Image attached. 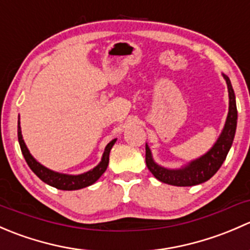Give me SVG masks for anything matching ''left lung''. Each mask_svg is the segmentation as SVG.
I'll return each instance as SVG.
<instances>
[{
	"mask_svg": "<svg viewBox=\"0 0 250 250\" xmlns=\"http://www.w3.org/2000/svg\"><path fill=\"white\" fill-rule=\"evenodd\" d=\"M223 77L228 84L229 112L219 138L204 155L175 169L166 168L156 163L152 157V152L146 144V166L156 179L173 186H193L209 180L221 167L232 146L237 128V106L233 88L230 78L224 74Z\"/></svg>",
	"mask_w": 250,
	"mask_h": 250,
	"instance_id": "obj_1",
	"label": "left lung"
}]
</instances>
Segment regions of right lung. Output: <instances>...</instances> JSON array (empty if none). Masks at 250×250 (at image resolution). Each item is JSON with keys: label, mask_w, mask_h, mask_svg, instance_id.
<instances>
[{"label": "right lung", "mask_w": 250, "mask_h": 250, "mask_svg": "<svg viewBox=\"0 0 250 250\" xmlns=\"http://www.w3.org/2000/svg\"><path fill=\"white\" fill-rule=\"evenodd\" d=\"M20 120V118H19ZM18 140H19L20 148H21L22 156H24L25 161H26L27 166L30 169L32 170L43 183L48 184L49 186L58 188V190H65V191H72V190H80V188H87V186L93 185L100 176L104 174L106 170L107 165H109V156L110 151L112 146L115 145L116 140H111L105 147L104 153H103L102 161L95 166L93 169L88 170V172L82 174H64L59 172H54V170L49 169V168L44 167L43 165L39 162L34 156L30 153L29 148H27L26 144L21 135V128H20V121H18Z\"/></svg>", "instance_id": "add662e5"}]
</instances>
